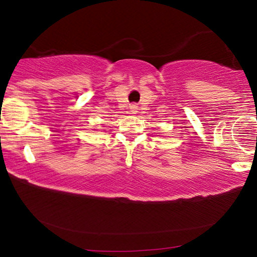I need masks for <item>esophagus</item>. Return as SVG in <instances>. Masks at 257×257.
I'll list each match as a JSON object with an SVG mask.
<instances>
[{"mask_svg":"<svg viewBox=\"0 0 257 257\" xmlns=\"http://www.w3.org/2000/svg\"><path fill=\"white\" fill-rule=\"evenodd\" d=\"M131 110H132V112H135V110H136V107H135V106H132V108H131Z\"/></svg>","mask_w":257,"mask_h":257,"instance_id":"34e87169","label":"esophagus"}]
</instances>
